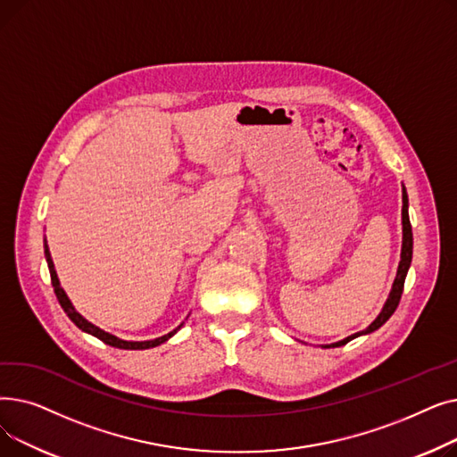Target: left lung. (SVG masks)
<instances>
[{"label": "left lung", "instance_id": "left-lung-1", "mask_svg": "<svg viewBox=\"0 0 457 457\" xmlns=\"http://www.w3.org/2000/svg\"><path fill=\"white\" fill-rule=\"evenodd\" d=\"M411 257H413V231H411V222H410V212H407V192H405V188H402V253H400L398 270H396V278H395V283H393V289L389 293V298H387L386 305H383L381 313L376 317V320L367 329L359 331V333H353V335H350V337H346V339H343L339 343L326 345L324 348L343 346V345L350 343L352 339L359 337V335H367V333L376 331L378 328H381L383 324H386L391 319V315L395 313L398 303H400V298H402V293H403V281H405L407 270H410Z\"/></svg>", "mask_w": 457, "mask_h": 457}]
</instances>
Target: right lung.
Wrapping results in <instances>:
<instances>
[{"label":"right lung","mask_w":457,"mask_h":457,"mask_svg":"<svg viewBox=\"0 0 457 457\" xmlns=\"http://www.w3.org/2000/svg\"><path fill=\"white\" fill-rule=\"evenodd\" d=\"M44 255H46V261H47V269H50V276H52V285H54L55 296H57V300H59L61 307L64 309V313L68 315V319H70L71 322H74L81 331L94 335V337H98V339H100V341H104L105 345L114 346V348H122V350H146V348H154V346L162 345L164 341L170 339L172 335H174V333L183 326V324H179L174 331L166 333V335H162V337H157V339H154V341H124V339H118L116 335H111V333H107V331L100 329L98 326H94L92 322H88L85 317H81V315L78 313L76 307L71 305L70 298L66 296V293L62 291V287H61V283H59V278H57L55 267H54V261H52V253H50V248H47L46 241H44Z\"/></svg>","instance_id":"add662e5"}]
</instances>
